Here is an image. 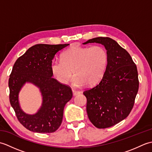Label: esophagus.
I'll return each instance as SVG.
<instances>
[{"label":"esophagus","mask_w":152,"mask_h":152,"mask_svg":"<svg viewBox=\"0 0 152 152\" xmlns=\"http://www.w3.org/2000/svg\"><path fill=\"white\" fill-rule=\"evenodd\" d=\"M72 93H73V95H78V94H80V91H76V90H74V89H72Z\"/></svg>","instance_id":"obj_1"}]
</instances>
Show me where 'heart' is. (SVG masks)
I'll use <instances>...</instances> for the list:
<instances>
[{
  "instance_id": "obj_1",
  "label": "heart",
  "mask_w": 152,
  "mask_h": 152,
  "mask_svg": "<svg viewBox=\"0 0 152 152\" xmlns=\"http://www.w3.org/2000/svg\"><path fill=\"white\" fill-rule=\"evenodd\" d=\"M108 61V52L102 46H74L64 51L61 60L53 61L51 70L56 79L63 84L69 81L73 71L74 86L82 87L86 83L93 86L102 78Z\"/></svg>"
}]
</instances>
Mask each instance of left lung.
<instances>
[{
  "instance_id": "8db88e82",
  "label": "left lung",
  "mask_w": 152,
  "mask_h": 152,
  "mask_svg": "<svg viewBox=\"0 0 152 152\" xmlns=\"http://www.w3.org/2000/svg\"><path fill=\"white\" fill-rule=\"evenodd\" d=\"M104 45L108 55V65L101 81L83 91L87 113L93 125L108 128L124 120L130 114L139 87L136 64L127 51L114 40L96 37L83 44Z\"/></svg>"
}]
</instances>
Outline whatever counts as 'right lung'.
Returning a JSON list of instances; mask_svg holds the SVG:
<instances>
[{"mask_svg":"<svg viewBox=\"0 0 152 152\" xmlns=\"http://www.w3.org/2000/svg\"><path fill=\"white\" fill-rule=\"evenodd\" d=\"M69 44H36L16 60L10 75V102L16 117L27 129L39 133L57 131L62 123L64 107L72 97L70 87L52 78L51 64L58 51ZM26 82L40 89L43 104L36 114L27 115L18 104V95Z\"/></svg>","mask_w":152,"mask_h":152,"instance_id":"obj_1","label":"right lung"}]
</instances>
